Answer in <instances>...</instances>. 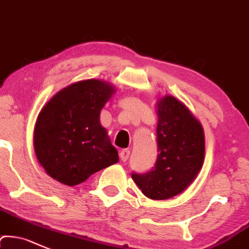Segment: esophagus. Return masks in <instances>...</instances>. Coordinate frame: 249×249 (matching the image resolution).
I'll use <instances>...</instances> for the list:
<instances>
[{
	"label": "esophagus",
	"mask_w": 249,
	"mask_h": 249,
	"mask_svg": "<svg viewBox=\"0 0 249 249\" xmlns=\"http://www.w3.org/2000/svg\"><path fill=\"white\" fill-rule=\"evenodd\" d=\"M129 154H130L129 149H122V151L120 152V158H121L122 161H127L128 158H129Z\"/></svg>",
	"instance_id": "obj_1"
}]
</instances>
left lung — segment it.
<instances>
[{
	"instance_id": "obj_1",
	"label": "left lung",
	"mask_w": 249,
	"mask_h": 249,
	"mask_svg": "<svg viewBox=\"0 0 249 249\" xmlns=\"http://www.w3.org/2000/svg\"><path fill=\"white\" fill-rule=\"evenodd\" d=\"M157 114L156 165L132 178L146 197L164 200L181 194L196 179L204 161L205 139L200 122L173 96L158 100Z\"/></svg>"
}]
</instances>
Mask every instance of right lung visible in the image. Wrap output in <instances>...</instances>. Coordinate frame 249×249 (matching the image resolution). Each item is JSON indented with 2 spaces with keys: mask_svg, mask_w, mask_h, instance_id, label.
Instances as JSON below:
<instances>
[{
  "mask_svg": "<svg viewBox=\"0 0 249 249\" xmlns=\"http://www.w3.org/2000/svg\"><path fill=\"white\" fill-rule=\"evenodd\" d=\"M115 91L110 83L85 79L68 85L45 104L34 127V151L50 177L74 186L119 161L100 121Z\"/></svg>",
  "mask_w": 249,
  "mask_h": 249,
  "instance_id": "right-lung-1",
  "label": "right lung"
}]
</instances>
